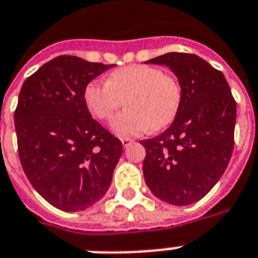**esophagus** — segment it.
Segmentation results:
<instances>
[{
	"label": "esophagus",
	"mask_w": 258,
	"mask_h": 258,
	"mask_svg": "<svg viewBox=\"0 0 258 258\" xmlns=\"http://www.w3.org/2000/svg\"><path fill=\"white\" fill-rule=\"evenodd\" d=\"M133 143H134V140L130 139V138H123V139H122L123 147H128L130 144H133Z\"/></svg>",
	"instance_id": "obj_1"
}]
</instances>
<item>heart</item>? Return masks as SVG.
Listing matches in <instances>:
<instances>
[{"instance_id":"heart-1","label":"heart","mask_w":258,"mask_h":258,"mask_svg":"<svg viewBox=\"0 0 258 258\" xmlns=\"http://www.w3.org/2000/svg\"><path fill=\"white\" fill-rule=\"evenodd\" d=\"M83 96L90 112L100 120H111L125 99L128 108L115 118L112 130L119 136H134L172 122L183 93L172 75L148 64H131L111 73L107 82H90Z\"/></svg>"}]
</instances>
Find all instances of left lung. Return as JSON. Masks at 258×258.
<instances>
[{
    "label": "left lung",
    "mask_w": 258,
    "mask_h": 258,
    "mask_svg": "<svg viewBox=\"0 0 258 258\" xmlns=\"http://www.w3.org/2000/svg\"><path fill=\"white\" fill-rule=\"evenodd\" d=\"M146 63L171 69L183 98L168 128L140 142L144 180L163 202L192 204L212 189L231 160L236 102L223 73L195 54L167 53Z\"/></svg>",
    "instance_id": "8db88e82"
}]
</instances>
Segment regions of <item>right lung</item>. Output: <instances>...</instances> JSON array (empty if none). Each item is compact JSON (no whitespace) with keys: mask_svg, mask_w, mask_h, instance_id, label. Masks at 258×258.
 Returning <instances> with one entry per match:
<instances>
[{"mask_svg":"<svg viewBox=\"0 0 258 258\" xmlns=\"http://www.w3.org/2000/svg\"><path fill=\"white\" fill-rule=\"evenodd\" d=\"M114 64L59 55L30 75L14 112L18 154L34 189L55 208L77 212L103 198L122 142L91 118L85 89Z\"/></svg>","mask_w":258,"mask_h":258,"instance_id":"obj_1","label":"right lung"}]
</instances>
